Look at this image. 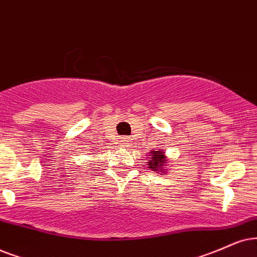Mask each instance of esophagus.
I'll return each instance as SVG.
<instances>
[{
	"mask_svg": "<svg viewBox=\"0 0 257 257\" xmlns=\"http://www.w3.org/2000/svg\"><path fill=\"white\" fill-rule=\"evenodd\" d=\"M121 146L124 148H129L132 146V141L129 139H123L121 140Z\"/></svg>",
	"mask_w": 257,
	"mask_h": 257,
	"instance_id": "esophagus-1",
	"label": "esophagus"
}]
</instances>
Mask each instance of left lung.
Here are the masks:
<instances>
[{"label": "left lung", "instance_id": "1", "mask_svg": "<svg viewBox=\"0 0 257 257\" xmlns=\"http://www.w3.org/2000/svg\"><path fill=\"white\" fill-rule=\"evenodd\" d=\"M147 161L148 168H151L152 171L157 172L159 174L167 173L166 166L168 165V159L164 151H161V149L153 151L152 149V152L149 153V160Z\"/></svg>", "mask_w": 257, "mask_h": 257}]
</instances>
